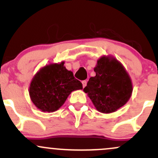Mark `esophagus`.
<instances>
[{"instance_id":"1","label":"esophagus","mask_w":158,"mask_h":158,"mask_svg":"<svg viewBox=\"0 0 158 158\" xmlns=\"http://www.w3.org/2000/svg\"><path fill=\"white\" fill-rule=\"evenodd\" d=\"M81 83H82V86H83V88H85V87L86 86V85H87V81H86V80L82 81H81Z\"/></svg>"}]
</instances>
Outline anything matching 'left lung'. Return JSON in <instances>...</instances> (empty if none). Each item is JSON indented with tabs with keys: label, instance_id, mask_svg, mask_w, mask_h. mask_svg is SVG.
I'll use <instances>...</instances> for the list:
<instances>
[{
	"label": "left lung",
	"instance_id": "8db88e82",
	"mask_svg": "<svg viewBox=\"0 0 158 158\" xmlns=\"http://www.w3.org/2000/svg\"><path fill=\"white\" fill-rule=\"evenodd\" d=\"M94 70L96 76L90 78L83 90L98 111H117L131 98L133 86L130 76L123 65L110 56L99 58Z\"/></svg>",
	"mask_w": 158,
	"mask_h": 158
}]
</instances>
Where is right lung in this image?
<instances>
[{"label":"right lung","mask_w":158,"mask_h":158,"mask_svg":"<svg viewBox=\"0 0 158 158\" xmlns=\"http://www.w3.org/2000/svg\"><path fill=\"white\" fill-rule=\"evenodd\" d=\"M64 61L45 65L35 74L29 94L32 103L43 112H53L63 106L72 91L82 84L64 67Z\"/></svg>","instance_id":"obj_1"}]
</instances>
